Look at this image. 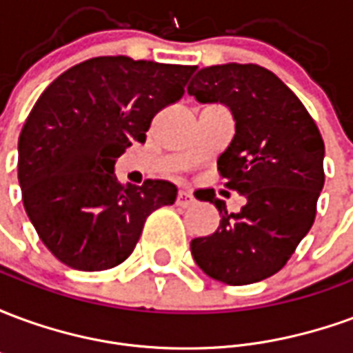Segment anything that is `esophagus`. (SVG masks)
<instances>
[{"label":"esophagus","mask_w":353,"mask_h":353,"mask_svg":"<svg viewBox=\"0 0 353 353\" xmlns=\"http://www.w3.org/2000/svg\"><path fill=\"white\" fill-rule=\"evenodd\" d=\"M176 204L181 208H189L194 204V199H192L191 192H185V191H179L177 192V199H176Z\"/></svg>","instance_id":"obj_1"}]
</instances>
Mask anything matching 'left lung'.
<instances>
[{
  "label": "left lung",
  "instance_id": "obj_1",
  "mask_svg": "<svg viewBox=\"0 0 353 353\" xmlns=\"http://www.w3.org/2000/svg\"><path fill=\"white\" fill-rule=\"evenodd\" d=\"M187 92L232 111L236 134L217 170L225 187L245 200L238 214H229L214 191H202L221 223L214 234L192 240V257L210 278L229 285L270 278L314 225L325 181L323 138L303 101L257 64L204 68Z\"/></svg>",
  "mask_w": 353,
  "mask_h": 353
}]
</instances>
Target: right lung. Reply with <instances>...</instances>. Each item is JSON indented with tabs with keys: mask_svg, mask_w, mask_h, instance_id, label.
<instances>
[{
	"mask_svg": "<svg viewBox=\"0 0 353 353\" xmlns=\"http://www.w3.org/2000/svg\"><path fill=\"white\" fill-rule=\"evenodd\" d=\"M194 65L98 57L73 65L35 101L19 138L22 202L60 263L94 272L134 252L145 219L176 202V185H123L115 161L145 141L153 117L185 92Z\"/></svg>",
	"mask_w": 353,
	"mask_h": 353,
	"instance_id": "obj_1",
	"label": "right lung"
}]
</instances>
